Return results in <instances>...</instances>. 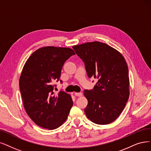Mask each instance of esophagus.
Wrapping results in <instances>:
<instances>
[{
	"mask_svg": "<svg viewBox=\"0 0 151 151\" xmlns=\"http://www.w3.org/2000/svg\"><path fill=\"white\" fill-rule=\"evenodd\" d=\"M74 95L76 96H82V93H81V92H75Z\"/></svg>",
	"mask_w": 151,
	"mask_h": 151,
	"instance_id": "34e87169",
	"label": "esophagus"
}]
</instances>
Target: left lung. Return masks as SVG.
<instances>
[{"label": "left lung", "instance_id": "obj_1", "mask_svg": "<svg viewBox=\"0 0 151 151\" xmlns=\"http://www.w3.org/2000/svg\"><path fill=\"white\" fill-rule=\"evenodd\" d=\"M85 63L89 78L99 79L93 90H85L88 100L84 109L87 117L98 124L114 122L124 108L129 96L127 63L118 50L99 41L74 46Z\"/></svg>", "mask_w": 151, "mask_h": 151}]
</instances>
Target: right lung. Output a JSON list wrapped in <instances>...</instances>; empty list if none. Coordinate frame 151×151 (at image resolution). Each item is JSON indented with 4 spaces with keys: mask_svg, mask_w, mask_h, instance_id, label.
Here are the masks:
<instances>
[{
    "mask_svg": "<svg viewBox=\"0 0 151 151\" xmlns=\"http://www.w3.org/2000/svg\"><path fill=\"white\" fill-rule=\"evenodd\" d=\"M75 54L69 47H42L32 54L23 66L19 79L23 106L40 127L55 129L68 118L73 105L71 95L64 92L55 94L53 83L59 81L66 60Z\"/></svg>",
    "mask_w": 151,
    "mask_h": 151,
    "instance_id": "add662e5",
    "label": "right lung"
}]
</instances>
